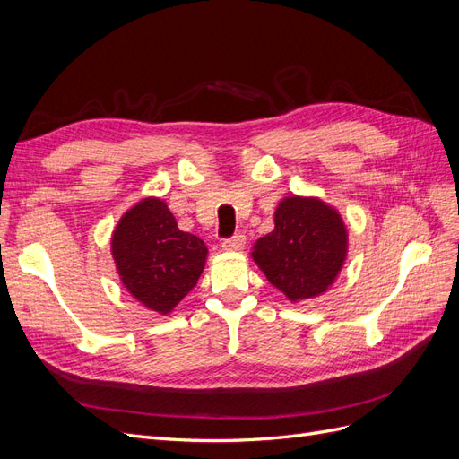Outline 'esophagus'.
<instances>
[{
  "label": "esophagus",
  "instance_id": "obj_1",
  "mask_svg": "<svg viewBox=\"0 0 459 459\" xmlns=\"http://www.w3.org/2000/svg\"><path fill=\"white\" fill-rule=\"evenodd\" d=\"M243 247H245V235H241V233L233 235L231 239H226L224 243H221V248H224V251H241Z\"/></svg>",
  "mask_w": 459,
  "mask_h": 459
}]
</instances>
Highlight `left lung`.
Here are the masks:
<instances>
[{"label": "left lung", "mask_w": 459, "mask_h": 459, "mask_svg": "<svg viewBox=\"0 0 459 459\" xmlns=\"http://www.w3.org/2000/svg\"><path fill=\"white\" fill-rule=\"evenodd\" d=\"M349 231L335 206L319 197L289 195L273 212V231L253 245V260L290 302L324 295L335 283Z\"/></svg>", "instance_id": "1"}]
</instances>
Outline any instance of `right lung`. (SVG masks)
Listing matches in <instances>:
<instances>
[{
	"instance_id": "add662e5",
	"label": "right lung",
	"mask_w": 459,
	"mask_h": 459,
	"mask_svg": "<svg viewBox=\"0 0 459 459\" xmlns=\"http://www.w3.org/2000/svg\"><path fill=\"white\" fill-rule=\"evenodd\" d=\"M110 255L124 289L147 310L169 316L197 285L208 248L178 228L164 199L145 197L117 221Z\"/></svg>"
}]
</instances>
